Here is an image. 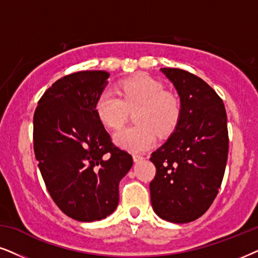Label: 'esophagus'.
Listing matches in <instances>:
<instances>
[{"label":"esophagus","instance_id":"34e87169","mask_svg":"<svg viewBox=\"0 0 258 258\" xmlns=\"http://www.w3.org/2000/svg\"><path fill=\"white\" fill-rule=\"evenodd\" d=\"M142 159H144V157H143L142 155H133V161L135 162H140Z\"/></svg>","mask_w":258,"mask_h":258}]
</instances>
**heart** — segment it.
Returning a JSON list of instances; mask_svg holds the SVG:
<instances>
[{
    "mask_svg": "<svg viewBox=\"0 0 258 258\" xmlns=\"http://www.w3.org/2000/svg\"><path fill=\"white\" fill-rule=\"evenodd\" d=\"M119 94L107 88L97 96L95 112L109 128L116 130L125 122L128 110L137 109V125L121 128L114 135L119 146L132 152L149 149L156 133L165 136L175 128L181 113L177 97L164 90L162 83L151 77L138 76L119 84Z\"/></svg>",
    "mask_w": 258,
    "mask_h": 258,
    "instance_id": "heart-1",
    "label": "heart"
}]
</instances>
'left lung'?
I'll return each instance as SVG.
<instances>
[{"instance_id":"obj_1","label":"left lung","mask_w":258,"mask_h":258,"mask_svg":"<svg viewBox=\"0 0 258 258\" xmlns=\"http://www.w3.org/2000/svg\"><path fill=\"white\" fill-rule=\"evenodd\" d=\"M181 102L175 131L152 152L156 176L150 183L151 205L162 219L190 223L206 212L223 181L229 132L223 100L200 77L163 68Z\"/></svg>"}]
</instances>
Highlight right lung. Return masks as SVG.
Listing matches in <instances>:
<instances>
[{"label":"right lung","mask_w":258,"mask_h":258,"mask_svg":"<svg viewBox=\"0 0 258 258\" xmlns=\"http://www.w3.org/2000/svg\"><path fill=\"white\" fill-rule=\"evenodd\" d=\"M107 71H78L56 81L33 116L34 153L56 205L78 221L105 219L119 202V182L133 164L95 112Z\"/></svg>","instance_id":"obj_1"}]
</instances>
